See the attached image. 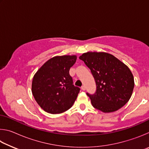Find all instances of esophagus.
Segmentation results:
<instances>
[{
    "mask_svg": "<svg viewBox=\"0 0 149 149\" xmlns=\"http://www.w3.org/2000/svg\"><path fill=\"white\" fill-rule=\"evenodd\" d=\"M81 90H83V91H85V87L84 86H84L81 87Z\"/></svg>",
    "mask_w": 149,
    "mask_h": 149,
    "instance_id": "1",
    "label": "esophagus"
}]
</instances>
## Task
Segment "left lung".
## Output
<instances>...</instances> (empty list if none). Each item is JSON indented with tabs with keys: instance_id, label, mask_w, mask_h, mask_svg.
Returning a JSON list of instances; mask_svg holds the SVG:
<instances>
[{
	"instance_id": "8db88e82",
	"label": "left lung",
	"mask_w": 149,
	"mask_h": 149,
	"mask_svg": "<svg viewBox=\"0 0 149 149\" xmlns=\"http://www.w3.org/2000/svg\"><path fill=\"white\" fill-rule=\"evenodd\" d=\"M91 71L97 92L88 94L93 107L104 113L123 107L132 97L134 77L124 63L104 52H87L79 56Z\"/></svg>"
}]
</instances>
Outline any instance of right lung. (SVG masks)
I'll return each mask as SVG.
<instances>
[{
  "label": "right lung",
  "instance_id": "add662e5",
  "mask_svg": "<svg viewBox=\"0 0 149 149\" xmlns=\"http://www.w3.org/2000/svg\"><path fill=\"white\" fill-rule=\"evenodd\" d=\"M76 55L51 58L37 70L32 81L31 91L40 107L50 114H60L71 108L80 89L73 85L69 74Z\"/></svg>",
  "mask_w": 149,
  "mask_h": 149
}]
</instances>
